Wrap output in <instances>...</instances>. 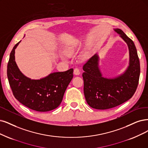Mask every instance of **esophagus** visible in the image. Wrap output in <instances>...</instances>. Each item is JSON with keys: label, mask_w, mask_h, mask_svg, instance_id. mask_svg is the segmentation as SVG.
<instances>
[{"label": "esophagus", "mask_w": 148, "mask_h": 148, "mask_svg": "<svg viewBox=\"0 0 148 148\" xmlns=\"http://www.w3.org/2000/svg\"><path fill=\"white\" fill-rule=\"evenodd\" d=\"M74 74L76 75H78L80 74V71L79 70V69L78 68H75L74 70Z\"/></svg>", "instance_id": "obj_1"}]
</instances>
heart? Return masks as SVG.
Masks as SVG:
<instances>
[{
  "mask_svg": "<svg viewBox=\"0 0 148 148\" xmlns=\"http://www.w3.org/2000/svg\"><path fill=\"white\" fill-rule=\"evenodd\" d=\"M77 48H78L77 43L73 42V43L69 44V45H67L64 48V51L66 52V53H68V55H71L76 50H77Z\"/></svg>",
  "mask_w": 148,
  "mask_h": 148,
  "instance_id": "1",
  "label": "heart"
}]
</instances>
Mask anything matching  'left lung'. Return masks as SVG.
<instances>
[{
	"label": "left lung",
	"mask_w": 148,
	"mask_h": 148,
	"mask_svg": "<svg viewBox=\"0 0 148 148\" xmlns=\"http://www.w3.org/2000/svg\"><path fill=\"white\" fill-rule=\"evenodd\" d=\"M114 30L128 46L129 65L125 72L112 79L102 77L97 53L83 66L85 99L91 107L99 110L115 107L126 102L133 96L138 85L140 65L134 42L122 30L115 29Z\"/></svg>",
	"instance_id": "obj_1"
}]
</instances>
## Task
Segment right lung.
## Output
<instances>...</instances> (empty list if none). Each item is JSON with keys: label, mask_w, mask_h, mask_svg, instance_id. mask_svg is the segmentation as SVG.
Returning a JSON list of instances; mask_svg holds the SVG:
<instances>
[{"label": "right lung", "mask_w": 148, "mask_h": 148, "mask_svg": "<svg viewBox=\"0 0 148 148\" xmlns=\"http://www.w3.org/2000/svg\"><path fill=\"white\" fill-rule=\"evenodd\" d=\"M20 42L13 48L7 65V77L13 94L22 104L32 110L42 112L52 110L61 103L73 77V69L51 73L39 80L27 77L15 62V49Z\"/></svg>", "instance_id": "add662e5"}]
</instances>
